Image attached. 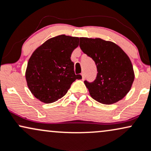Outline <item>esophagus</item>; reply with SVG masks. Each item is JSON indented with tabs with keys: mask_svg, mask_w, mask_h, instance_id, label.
<instances>
[{
	"mask_svg": "<svg viewBox=\"0 0 151 151\" xmlns=\"http://www.w3.org/2000/svg\"><path fill=\"white\" fill-rule=\"evenodd\" d=\"M81 76H82V79L84 80L85 79V73L83 72L82 73H81Z\"/></svg>",
	"mask_w": 151,
	"mask_h": 151,
	"instance_id": "34e87169",
	"label": "esophagus"
}]
</instances>
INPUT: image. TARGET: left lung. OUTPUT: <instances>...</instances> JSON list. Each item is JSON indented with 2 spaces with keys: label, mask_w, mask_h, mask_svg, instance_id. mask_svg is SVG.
<instances>
[{
  "label": "left lung",
  "mask_w": 151,
  "mask_h": 151,
  "mask_svg": "<svg viewBox=\"0 0 151 151\" xmlns=\"http://www.w3.org/2000/svg\"><path fill=\"white\" fill-rule=\"evenodd\" d=\"M80 47L97 65V78L84 81L90 96L97 102L111 104L123 99L132 88L134 71L130 58L114 42L100 38H80Z\"/></svg>",
  "instance_id": "obj_1"
}]
</instances>
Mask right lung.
I'll list each match as a JSON object with an SVG mask.
<instances>
[{
	"label": "right lung",
	"mask_w": 151,
	"mask_h": 151,
	"mask_svg": "<svg viewBox=\"0 0 151 151\" xmlns=\"http://www.w3.org/2000/svg\"><path fill=\"white\" fill-rule=\"evenodd\" d=\"M78 37L58 35L40 46L30 56L25 78L32 94L44 103H52L67 93L76 79L73 51L78 47Z\"/></svg>",
	"instance_id": "1"
}]
</instances>
